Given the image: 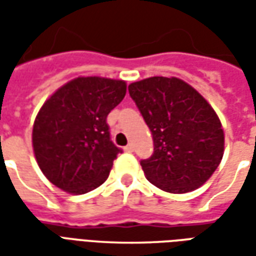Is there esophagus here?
<instances>
[{
    "label": "esophagus",
    "instance_id": "34e87169",
    "mask_svg": "<svg viewBox=\"0 0 256 256\" xmlns=\"http://www.w3.org/2000/svg\"><path fill=\"white\" fill-rule=\"evenodd\" d=\"M124 150H126V152H133V150H134V145L133 144L126 145V146H124Z\"/></svg>",
    "mask_w": 256,
    "mask_h": 256
}]
</instances>
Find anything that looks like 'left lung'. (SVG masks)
<instances>
[{
	"instance_id": "8db88e82",
	"label": "left lung",
	"mask_w": 256,
	"mask_h": 256,
	"mask_svg": "<svg viewBox=\"0 0 256 256\" xmlns=\"http://www.w3.org/2000/svg\"><path fill=\"white\" fill-rule=\"evenodd\" d=\"M128 93L154 138V154L140 162L146 180L170 193L202 186L224 155V130L211 106L178 78L152 76L128 84Z\"/></svg>"
}]
</instances>
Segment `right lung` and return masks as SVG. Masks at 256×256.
Segmentation results:
<instances>
[{"label": "right lung", "mask_w": 256, "mask_h": 256, "mask_svg": "<svg viewBox=\"0 0 256 256\" xmlns=\"http://www.w3.org/2000/svg\"><path fill=\"white\" fill-rule=\"evenodd\" d=\"M126 82L86 76L53 93L38 112L32 146L45 177L82 194L106 181L122 150L111 141L108 114L123 100Z\"/></svg>", "instance_id": "add662e5"}]
</instances>
